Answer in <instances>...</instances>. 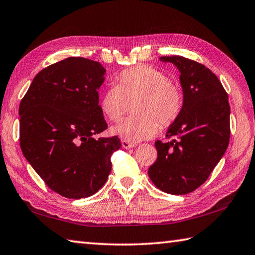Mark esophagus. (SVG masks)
<instances>
[{
    "mask_svg": "<svg viewBox=\"0 0 255 255\" xmlns=\"http://www.w3.org/2000/svg\"><path fill=\"white\" fill-rule=\"evenodd\" d=\"M122 146H123L124 148H132V147H135L136 144H133V143H130V141L123 139L122 140Z\"/></svg>",
    "mask_w": 255,
    "mask_h": 255,
    "instance_id": "obj_1",
    "label": "esophagus"
}]
</instances>
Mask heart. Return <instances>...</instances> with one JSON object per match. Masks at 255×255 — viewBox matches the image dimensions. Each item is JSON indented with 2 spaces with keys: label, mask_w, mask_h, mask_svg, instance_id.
<instances>
[{
  "label": "heart",
  "mask_w": 255,
  "mask_h": 255,
  "mask_svg": "<svg viewBox=\"0 0 255 255\" xmlns=\"http://www.w3.org/2000/svg\"><path fill=\"white\" fill-rule=\"evenodd\" d=\"M136 117L127 118L111 127L112 135L137 143L153 137L158 124L169 127L182 111L183 93L165 73L153 66L138 65L123 71L117 85H110L100 98V110L110 122L122 118L126 100H135Z\"/></svg>",
  "instance_id": "heart-1"
}]
</instances>
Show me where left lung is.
Returning <instances> with one entry per match:
<instances>
[{"mask_svg":"<svg viewBox=\"0 0 255 255\" xmlns=\"http://www.w3.org/2000/svg\"><path fill=\"white\" fill-rule=\"evenodd\" d=\"M180 72L183 107L167 128L169 141H155L152 182L170 195H187L208 179L230 143L231 108L223 85L209 68L182 56H163Z\"/></svg>","mask_w":255,"mask_h":255,"instance_id":"left-lung-1","label":"left lung"}]
</instances>
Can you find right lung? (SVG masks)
Segmentation results:
<instances>
[{
    "instance_id": "obj_1",
    "label": "right lung",
    "mask_w": 255,
    "mask_h": 255,
    "mask_svg": "<svg viewBox=\"0 0 255 255\" xmlns=\"http://www.w3.org/2000/svg\"><path fill=\"white\" fill-rule=\"evenodd\" d=\"M106 70L100 63L68 57L34 76L20 102L21 150L45 183L60 196L81 199L107 182L118 136L93 135L108 128L99 106Z\"/></svg>"
}]
</instances>
